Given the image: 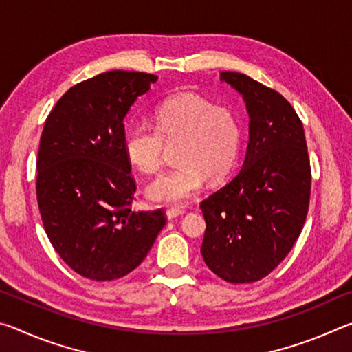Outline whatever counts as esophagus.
<instances>
[{
    "label": "esophagus",
    "mask_w": 352,
    "mask_h": 352,
    "mask_svg": "<svg viewBox=\"0 0 352 352\" xmlns=\"http://www.w3.org/2000/svg\"><path fill=\"white\" fill-rule=\"evenodd\" d=\"M184 212L186 211L180 210V208H169V210H166V216H168V219H175V217L183 216Z\"/></svg>",
    "instance_id": "obj_1"
}]
</instances>
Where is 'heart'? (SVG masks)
Instances as JSON below:
<instances>
[{"label": "heart", "instance_id": "heart-1", "mask_svg": "<svg viewBox=\"0 0 352 352\" xmlns=\"http://www.w3.org/2000/svg\"><path fill=\"white\" fill-rule=\"evenodd\" d=\"M242 124L234 111L192 94L170 98L155 111V129L130 126L124 133V153L146 174L162 169L166 146H175V169L147 184L155 204L183 205L206 182L230 175L239 160Z\"/></svg>", "mask_w": 352, "mask_h": 352}]
</instances>
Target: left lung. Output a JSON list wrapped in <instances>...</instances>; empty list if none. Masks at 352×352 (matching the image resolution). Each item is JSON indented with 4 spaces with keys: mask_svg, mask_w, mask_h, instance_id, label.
Returning a JSON list of instances; mask_svg holds the SVG:
<instances>
[{
    "mask_svg": "<svg viewBox=\"0 0 352 352\" xmlns=\"http://www.w3.org/2000/svg\"><path fill=\"white\" fill-rule=\"evenodd\" d=\"M220 80L245 100L250 140L239 174L200 204L206 222L200 252L223 281L245 284L275 270L300 237L311 162L301 119L281 94L233 71Z\"/></svg>",
    "mask_w": 352,
    "mask_h": 352,
    "instance_id": "1",
    "label": "left lung"
}]
</instances>
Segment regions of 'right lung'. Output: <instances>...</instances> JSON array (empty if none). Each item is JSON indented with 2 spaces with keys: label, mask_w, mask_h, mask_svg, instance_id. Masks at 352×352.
Wrapping results in <instances>:
<instances>
[{
  "label": "right lung",
  "mask_w": 352,
  "mask_h": 352,
  "mask_svg": "<svg viewBox=\"0 0 352 352\" xmlns=\"http://www.w3.org/2000/svg\"><path fill=\"white\" fill-rule=\"evenodd\" d=\"M158 77L107 71L58 99L46 118L37 158V201L47 237L80 276L129 275L166 225L163 210H130L136 190L124 153V118Z\"/></svg>",
  "instance_id": "right-lung-1"
}]
</instances>
